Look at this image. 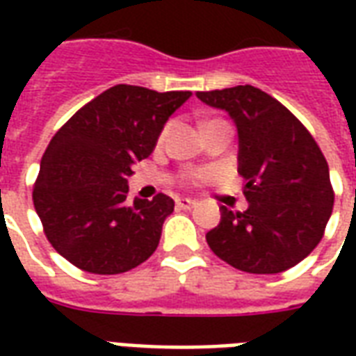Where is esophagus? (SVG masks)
I'll return each mask as SVG.
<instances>
[{
    "instance_id": "esophagus-1",
    "label": "esophagus",
    "mask_w": 356,
    "mask_h": 356,
    "mask_svg": "<svg viewBox=\"0 0 356 356\" xmlns=\"http://www.w3.org/2000/svg\"><path fill=\"white\" fill-rule=\"evenodd\" d=\"M175 204H177L179 209H191L194 208V204H196V202H194L193 198H179Z\"/></svg>"
}]
</instances>
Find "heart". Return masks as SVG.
Returning a JSON list of instances; mask_svg holds the SVG:
<instances>
[{
	"label": "heart",
	"mask_w": 356,
	"mask_h": 356,
	"mask_svg": "<svg viewBox=\"0 0 356 356\" xmlns=\"http://www.w3.org/2000/svg\"><path fill=\"white\" fill-rule=\"evenodd\" d=\"M165 133H168V127L163 129L162 133H160V143H162L163 139H165ZM202 173L200 171H191V173H186V181H194V179H198L200 177Z\"/></svg>",
	"instance_id": "obj_1"
}]
</instances>
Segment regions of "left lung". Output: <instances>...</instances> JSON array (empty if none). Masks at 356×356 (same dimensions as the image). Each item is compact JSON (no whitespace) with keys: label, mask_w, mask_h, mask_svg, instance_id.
<instances>
[{"label":"left lung","mask_w":356,"mask_h":356,"mask_svg":"<svg viewBox=\"0 0 356 356\" xmlns=\"http://www.w3.org/2000/svg\"><path fill=\"white\" fill-rule=\"evenodd\" d=\"M225 110L238 131V173L246 179V211L221 206L206 234L211 252L238 270L276 275L303 261L321 242L334 191L326 158L284 104L254 86L198 91Z\"/></svg>","instance_id":"left-lung-1"}]
</instances>
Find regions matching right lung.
Instances as JSON below:
<instances>
[{"mask_svg": "<svg viewBox=\"0 0 356 356\" xmlns=\"http://www.w3.org/2000/svg\"><path fill=\"white\" fill-rule=\"evenodd\" d=\"M191 95L114 86L55 133L40 163L34 208L65 259L93 275H120L154 254L175 202L165 194L127 202V177Z\"/></svg>", "mask_w": 356, "mask_h": 356, "instance_id": "right-lung-1", "label": "right lung"}]
</instances>
